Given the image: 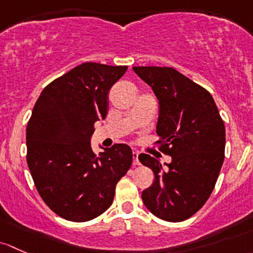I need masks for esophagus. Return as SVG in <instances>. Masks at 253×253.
<instances>
[{
  "mask_svg": "<svg viewBox=\"0 0 253 253\" xmlns=\"http://www.w3.org/2000/svg\"><path fill=\"white\" fill-rule=\"evenodd\" d=\"M132 165H134V166H139L140 165L139 152H136V151H134V152H132Z\"/></svg>",
  "mask_w": 253,
  "mask_h": 253,
  "instance_id": "34e87169",
  "label": "esophagus"
}]
</instances>
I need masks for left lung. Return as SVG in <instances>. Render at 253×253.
Here are the masks:
<instances>
[{"instance_id": "obj_1", "label": "left lung", "mask_w": 253, "mask_h": 253, "mask_svg": "<svg viewBox=\"0 0 253 253\" xmlns=\"http://www.w3.org/2000/svg\"><path fill=\"white\" fill-rule=\"evenodd\" d=\"M160 101L156 144L171 162L141 153L155 183L142 191V201L156 217L183 222L212 194L224 162L225 126L212 95L170 67H132Z\"/></svg>"}]
</instances>
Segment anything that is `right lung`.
<instances>
[{"instance_id": "right-lung-1", "label": "right lung", "mask_w": 253, "mask_h": 253, "mask_svg": "<svg viewBox=\"0 0 253 253\" xmlns=\"http://www.w3.org/2000/svg\"><path fill=\"white\" fill-rule=\"evenodd\" d=\"M126 66L87 62L57 78L39 96L27 126V162L41 199L59 217L87 222L112 205L132 151L116 144L96 156L90 137L108 112V92Z\"/></svg>"}]
</instances>
